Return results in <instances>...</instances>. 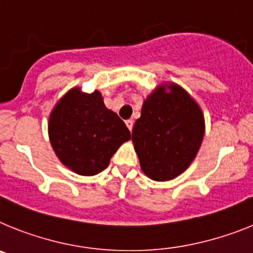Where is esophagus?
Instances as JSON below:
<instances>
[{
    "instance_id": "obj_1",
    "label": "esophagus",
    "mask_w": 253,
    "mask_h": 253,
    "mask_svg": "<svg viewBox=\"0 0 253 253\" xmlns=\"http://www.w3.org/2000/svg\"><path fill=\"white\" fill-rule=\"evenodd\" d=\"M125 124H126V126H128L129 130L131 131V129H133V125H134V122H133V120H131V119L126 120V122H125Z\"/></svg>"
}]
</instances>
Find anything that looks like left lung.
Listing matches in <instances>:
<instances>
[{
	"instance_id": "8db88e82",
	"label": "left lung",
	"mask_w": 253,
	"mask_h": 253,
	"mask_svg": "<svg viewBox=\"0 0 253 253\" xmlns=\"http://www.w3.org/2000/svg\"><path fill=\"white\" fill-rule=\"evenodd\" d=\"M154 91L144 101L131 140L140 167L156 181L175 178L193 162L204 137V116L180 86Z\"/></svg>"
}]
</instances>
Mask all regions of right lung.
Listing matches in <instances>:
<instances>
[{
	"label": "right lung",
	"instance_id": "add662e5",
	"mask_svg": "<svg viewBox=\"0 0 253 253\" xmlns=\"http://www.w3.org/2000/svg\"><path fill=\"white\" fill-rule=\"evenodd\" d=\"M130 131L109 110L101 93L69 91L51 111L49 138L58 158L78 175L92 176L105 169Z\"/></svg>",
	"mask_w": 253,
	"mask_h": 253
}]
</instances>
